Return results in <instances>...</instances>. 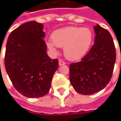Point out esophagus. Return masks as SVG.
<instances>
[{
    "instance_id": "34e87169",
    "label": "esophagus",
    "mask_w": 121,
    "mask_h": 121,
    "mask_svg": "<svg viewBox=\"0 0 121 121\" xmlns=\"http://www.w3.org/2000/svg\"><path fill=\"white\" fill-rule=\"evenodd\" d=\"M66 64V63L64 61H62V60H59V65L60 66H63V65H65Z\"/></svg>"
}]
</instances>
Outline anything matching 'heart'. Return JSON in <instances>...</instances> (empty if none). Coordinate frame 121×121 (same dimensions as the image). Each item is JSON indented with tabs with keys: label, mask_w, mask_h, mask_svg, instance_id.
Here are the masks:
<instances>
[{
	"label": "heart",
	"mask_w": 121,
	"mask_h": 121,
	"mask_svg": "<svg viewBox=\"0 0 121 121\" xmlns=\"http://www.w3.org/2000/svg\"><path fill=\"white\" fill-rule=\"evenodd\" d=\"M52 40H48V48L53 52L57 47L64 48L65 57L70 60L81 59L87 53L93 41V33L87 27L66 26L55 31Z\"/></svg>",
	"instance_id": "heart-1"
}]
</instances>
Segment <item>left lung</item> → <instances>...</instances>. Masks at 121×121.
<instances>
[{
    "instance_id": "left-lung-1",
    "label": "left lung",
    "mask_w": 121,
    "mask_h": 121,
    "mask_svg": "<svg viewBox=\"0 0 121 121\" xmlns=\"http://www.w3.org/2000/svg\"><path fill=\"white\" fill-rule=\"evenodd\" d=\"M95 44L79 62L69 66L70 82L80 94L88 95L104 89L109 83L116 62V49L109 31L94 26Z\"/></svg>"
}]
</instances>
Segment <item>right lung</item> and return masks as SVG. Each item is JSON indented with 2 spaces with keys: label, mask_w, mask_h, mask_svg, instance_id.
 Returning a JSON list of instances; mask_svg holds the SVG:
<instances>
[{
  "label": "right lung",
  "mask_w": 121,
  "mask_h": 121,
  "mask_svg": "<svg viewBox=\"0 0 121 121\" xmlns=\"http://www.w3.org/2000/svg\"><path fill=\"white\" fill-rule=\"evenodd\" d=\"M45 36L43 25L31 21L12 31L7 40L6 72L14 88L26 97L45 95L59 66L47 54Z\"/></svg>",
  "instance_id": "1"
}]
</instances>
